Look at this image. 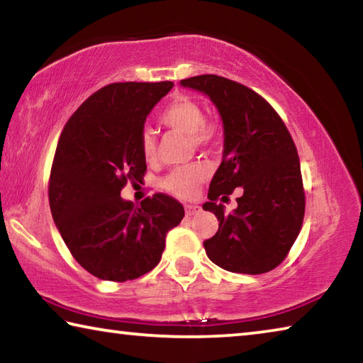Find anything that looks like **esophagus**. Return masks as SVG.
I'll return each mask as SVG.
<instances>
[{"mask_svg": "<svg viewBox=\"0 0 363 363\" xmlns=\"http://www.w3.org/2000/svg\"><path fill=\"white\" fill-rule=\"evenodd\" d=\"M184 208H186V216H194V214L200 213V206L196 205H186Z\"/></svg>", "mask_w": 363, "mask_h": 363, "instance_id": "34e87169", "label": "esophagus"}]
</instances>
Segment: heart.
Masks as SVG:
<instances>
[{
    "label": "heart",
    "instance_id": "1",
    "mask_svg": "<svg viewBox=\"0 0 363 363\" xmlns=\"http://www.w3.org/2000/svg\"><path fill=\"white\" fill-rule=\"evenodd\" d=\"M160 121L171 131L187 134L196 147H214L220 140V125L216 120L205 118V110L199 102L181 96L173 101L160 115ZM140 153L145 162L157 160V139L150 130H144L139 139ZM210 169L205 163L195 162L186 167L176 168L163 177L162 187L179 199H192L196 190L208 179Z\"/></svg>",
    "mask_w": 363,
    "mask_h": 363
}]
</instances>
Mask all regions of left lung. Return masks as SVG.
Here are the masks:
<instances>
[{
	"mask_svg": "<svg viewBox=\"0 0 363 363\" xmlns=\"http://www.w3.org/2000/svg\"><path fill=\"white\" fill-rule=\"evenodd\" d=\"M181 84L206 94L224 125V155L208 190L205 211L219 229L203 242L216 266L237 274H266L279 266L303 227L306 195L296 145L274 107L229 78L199 75ZM237 186L238 208L225 213L217 200Z\"/></svg>",
	"mask_w": 363,
	"mask_h": 363,
	"instance_id": "1",
	"label": "left lung"
}]
</instances>
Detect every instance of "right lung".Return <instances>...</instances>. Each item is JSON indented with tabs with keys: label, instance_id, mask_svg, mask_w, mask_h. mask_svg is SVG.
I'll return each mask as SVG.
<instances>
[{
	"label": "right lung",
	"instance_id": "1",
	"mask_svg": "<svg viewBox=\"0 0 363 363\" xmlns=\"http://www.w3.org/2000/svg\"><path fill=\"white\" fill-rule=\"evenodd\" d=\"M174 83H112L73 113L54 155L49 206L67 248L83 269L108 281H126L157 266L168 230L184 208L155 194L134 206L120 196L147 171L139 139L155 104Z\"/></svg>",
	"mask_w": 363,
	"mask_h": 363
}]
</instances>
